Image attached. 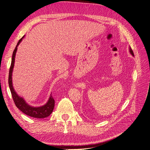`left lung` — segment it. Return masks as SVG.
<instances>
[{
  "label": "left lung",
  "instance_id": "left-lung-1",
  "mask_svg": "<svg viewBox=\"0 0 150 150\" xmlns=\"http://www.w3.org/2000/svg\"><path fill=\"white\" fill-rule=\"evenodd\" d=\"M129 52H130V53L132 54V56H134V53H133V50H132V49H131V47H129Z\"/></svg>",
  "mask_w": 150,
  "mask_h": 150
}]
</instances>
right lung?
<instances>
[{
	"label": "right lung",
	"instance_id": "add662e5",
	"mask_svg": "<svg viewBox=\"0 0 150 150\" xmlns=\"http://www.w3.org/2000/svg\"><path fill=\"white\" fill-rule=\"evenodd\" d=\"M24 37H22L19 40V42H17V46L12 54L11 64L9 69V74H8V86H9V88L11 90L13 102H14L17 108H19L22 112L28 116H31L33 117H35V118H44V117H46L51 115L54 110V103H55V101H54V99L52 95H51L47 103L45 104V105L37 108L33 107L27 104L25 101L24 100L23 98H22L18 96L17 93L15 92V91L13 89L12 86V73L13 71V65H14L16 53L17 49V46H19V44L21 42L22 39L24 38Z\"/></svg>",
	"mask_w": 150,
	"mask_h": 150
}]
</instances>
